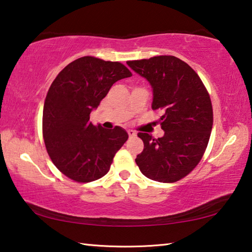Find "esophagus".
Returning a JSON list of instances; mask_svg holds the SVG:
<instances>
[{
  "label": "esophagus",
  "mask_w": 252,
  "mask_h": 252,
  "mask_svg": "<svg viewBox=\"0 0 252 252\" xmlns=\"http://www.w3.org/2000/svg\"><path fill=\"white\" fill-rule=\"evenodd\" d=\"M127 134H129V136H131V138H133V136L136 135V132L134 130L129 129V130H127Z\"/></svg>",
  "instance_id": "34e87169"
}]
</instances>
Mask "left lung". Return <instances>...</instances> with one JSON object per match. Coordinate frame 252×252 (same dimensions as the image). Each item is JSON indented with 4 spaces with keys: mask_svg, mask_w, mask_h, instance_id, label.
<instances>
[{
    "mask_svg": "<svg viewBox=\"0 0 252 252\" xmlns=\"http://www.w3.org/2000/svg\"><path fill=\"white\" fill-rule=\"evenodd\" d=\"M148 80L152 109L162 110V138L139 132L144 148L135 162L151 180L171 183L185 178L201 160L213 123L210 95L192 67L172 55L127 61Z\"/></svg>",
    "mask_w": 252,
    "mask_h": 252,
    "instance_id": "1",
    "label": "left lung"
}]
</instances>
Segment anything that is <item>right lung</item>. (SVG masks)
Masks as SVG:
<instances>
[{
    "label": "right lung",
    "instance_id": "obj_1",
    "mask_svg": "<svg viewBox=\"0 0 252 252\" xmlns=\"http://www.w3.org/2000/svg\"><path fill=\"white\" fill-rule=\"evenodd\" d=\"M132 73L120 62L83 57L67 64L51 84L43 108V138L51 160L76 182L105 176L129 138L121 126H93L90 113L117 81Z\"/></svg>",
    "mask_w": 252,
    "mask_h": 252
}]
</instances>
